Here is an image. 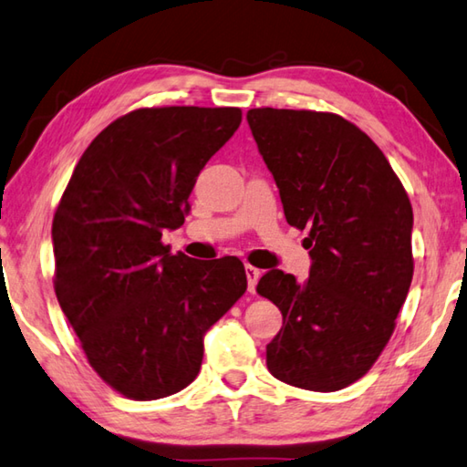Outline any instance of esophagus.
Returning a JSON list of instances; mask_svg holds the SVG:
<instances>
[{
	"label": "esophagus",
	"mask_w": 467,
	"mask_h": 467,
	"mask_svg": "<svg viewBox=\"0 0 467 467\" xmlns=\"http://www.w3.org/2000/svg\"><path fill=\"white\" fill-rule=\"evenodd\" d=\"M244 274H247V287H249V292H253V290H255L257 282H259V277H261V269L253 267V265H244Z\"/></svg>",
	"instance_id": "esophagus-1"
}]
</instances>
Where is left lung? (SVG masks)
<instances>
[{
  "label": "left lung",
  "mask_w": 467,
  "mask_h": 467,
  "mask_svg": "<svg viewBox=\"0 0 467 467\" xmlns=\"http://www.w3.org/2000/svg\"><path fill=\"white\" fill-rule=\"evenodd\" d=\"M287 224L308 228L304 284L271 269L257 292L282 310L267 369L335 392L374 366L412 282V206L384 152L345 118L312 109L247 112Z\"/></svg>",
  "instance_id": "8db88e82"
}]
</instances>
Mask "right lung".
<instances>
[{
    "label": "right lung",
    "mask_w": 467,
    "mask_h": 467,
    "mask_svg": "<svg viewBox=\"0 0 467 467\" xmlns=\"http://www.w3.org/2000/svg\"><path fill=\"white\" fill-rule=\"evenodd\" d=\"M241 120L239 108L134 109L91 140L58 202L57 300L89 366L132 400L190 386L206 330L247 290L236 257L200 261L161 243Z\"/></svg>",
    "instance_id": "1"
}]
</instances>
